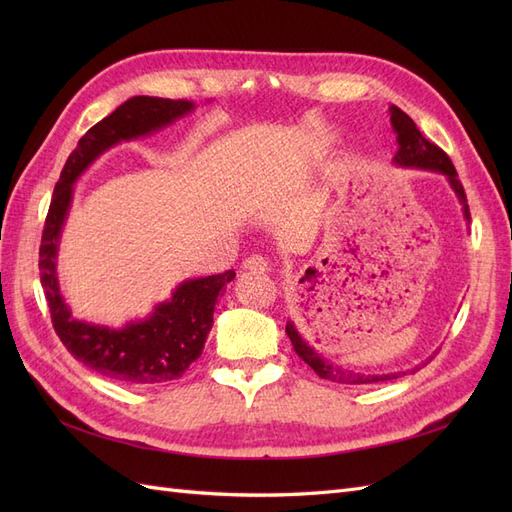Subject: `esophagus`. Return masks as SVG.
I'll return each instance as SVG.
<instances>
[{"label":"esophagus","instance_id":"esophagus-1","mask_svg":"<svg viewBox=\"0 0 512 512\" xmlns=\"http://www.w3.org/2000/svg\"><path fill=\"white\" fill-rule=\"evenodd\" d=\"M243 269H245V271H254V273H262V271L269 269V262H267L265 256L252 254V256H247V258L243 260Z\"/></svg>","mask_w":512,"mask_h":512}]
</instances>
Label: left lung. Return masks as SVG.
Wrapping results in <instances>:
<instances>
[{
	"instance_id": "left-lung-1",
	"label": "left lung",
	"mask_w": 512,
	"mask_h": 512,
	"mask_svg": "<svg viewBox=\"0 0 512 512\" xmlns=\"http://www.w3.org/2000/svg\"><path fill=\"white\" fill-rule=\"evenodd\" d=\"M391 123H393V130L397 132V153H395V162L399 166H414V168H425V170H433V173H442L448 183H451V188L455 190L459 203L463 205V218L470 222V209H468V198L466 192H463V185L457 177V170L451 162V158L446 156V153L438 147L433 145L431 141L421 134V130L416 128V123L401 111L397 106H391ZM286 333L292 342L294 352H297L301 359L312 367L316 374L324 380H331L337 384H376V382H386V380H393L399 378V374H382V376H365V374H356L352 369L346 367H339L335 363H329L327 359H322V356L312 348L305 344V339L301 337V333L294 327V322H286ZM425 365V363H423ZM421 367H414L410 369V374L418 371ZM406 376V371H404Z\"/></svg>"
}]
</instances>
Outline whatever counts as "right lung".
Wrapping results in <instances>:
<instances>
[{
  "instance_id": "right-lung-1",
  "label": "right lung",
  "mask_w": 512,
  "mask_h": 512,
  "mask_svg": "<svg viewBox=\"0 0 512 512\" xmlns=\"http://www.w3.org/2000/svg\"><path fill=\"white\" fill-rule=\"evenodd\" d=\"M194 108L188 100H168L134 96L98 121L66 160L55 192L40 243V282L51 309L53 329L61 344L76 361L96 374L132 386L164 384L179 380L200 354L213 327V309L235 271L198 277L179 284L173 297L160 303L145 320L130 322L123 329L100 327L72 318L61 297L57 282V245L61 226L72 200V185L100 153L121 141L145 136L166 128L168 123L188 115Z\"/></svg>"
}]
</instances>
